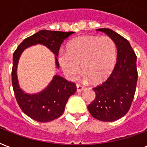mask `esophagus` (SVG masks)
<instances>
[{
	"label": "esophagus",
	"mask_w": 147,
	"mask_h": 147,
	"mask_svg": "<svg viewBox=\"0 0 147 147\" xmlns=\"http://www.w3.org/2000/svg\"><path fill=\"white\" fill-rule=\"evenodd\" d=\"M76 88L78 92H81L82 90H84V86H82V85H80V84H76Z\"/></svg>",
	"instance_id": "34e87169"
}]
</instances>
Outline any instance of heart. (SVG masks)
Instances as JSON below:
<instances>
[{"instance_id":"1","label":"heart","mask_w":147,"mask_h":147,"mask_svg":"<svg viewBox=\"0 0 147 147\" xmlns=\"http://www.w3.org/2000/svg\"><path fill=\"white\" fill-rule=\"evenodd\" d=\"M117 61V48L108 36H81L71 41L67 51L58 53V61L65 76L73 80L80 71L85 79L100 83L107 79Z\"/></svg>"}]
</instances>
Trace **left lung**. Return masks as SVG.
<instances>
[{
    "label": "left lung",
    "instance_id": "8db88e82",
    "mask_svg": "<svg viewBox=\"0 0 147 147\" xmlns=\"http://www.w3.org/2000/svg\"><path fill=\"white\" fill-rule=\"evenodd\" d=\"M97 30L106 34L116 44L117 64L108 79L93 88L95 99L87 108L94 118L111 122L123 117L131 105L138 80L137 57L129 42L119 34L107 28Z\"/></svg>",
    "mask_w": 147,
    "mask_h": 147
}]
</instances>
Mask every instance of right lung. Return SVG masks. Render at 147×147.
Masks as SVG:
<instances>
[{"label": "right lung", "mask_w": 147, "mask_h": 147, "mask_svg": "<svg viewBox=\"0 0 147 147\" xmlns=\"http://www.w3.org/2000/svg\"><path fill=\"white\" fill-rule=\"evenodd\" d=\"M74 32H62L42 30L24 39L13 53L11 83L18 105L24 113L38 122H49L61 117L67 100L76 91V83L67 81L59 76H54L46 88L35 94H27L21 90L17 79V64L22 52L29 46L42 44L55 54L57 67L59 49L64 40Z\"/></svg>", "instance_id": "1"}]
</instances>
